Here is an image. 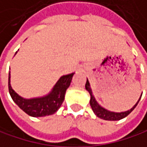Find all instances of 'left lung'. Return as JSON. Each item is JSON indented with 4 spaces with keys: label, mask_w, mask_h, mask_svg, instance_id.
I'll return each mask as SVG.
<instances>
[{
    "label": "left lung",
    "mask_w": 147,
    "mask_h": 147,
    "mask_svg": "<svg viewBox=\"0 0 147 147\" xmlns=\"http://www.w3.org/2000/svg\"><path fill=\"white\" fill-rule=\"evenodd\" d=\"M85 89H86L87 91H89V93H90V106H91V108H92L93 112L95 113V115H96L97 117H99V118H101V119H103V120H106V121H119V120H121V119L127 117V115L135 109V107H136L137 104L139 103V102H140V98H141V96H142V94H141V96H140L139 101L136 102V104H135L131 109H129V110H127V111H125V112L115 113V112L109 111V110H107L106 109L102 108V106H100V105L98 104V102L96 101L95 96H94L93 94H92V90H91V88H90V84L88 79H87V82H86V84H85Z\"/></svg>",
    "instance_id": "obj_1"
}]
</instances>
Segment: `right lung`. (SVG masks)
<instances>
[{
	"mask_svg": "<svg viewBox=\"0 0 147 147\" xmlns=\"http://www.w3.org/2000/svg\"><path fill=\"white\" fill-rule=\"evenodd\" d=\"M17 53V51H16ZM74 73L62 76L56 83L51 91L44 96L26 99L19 96L11 87L10 84V72L8 74V90L13 101L25 113L32 117H42L51 115L56 113L61 107L66 90L70 85L72 77Z\"/></svg>",
	"mask_w": 147,
	"mask_h": 147,
	"instance_id": "right-lung-1",
	"label": "right lung"
}]
</instances>
